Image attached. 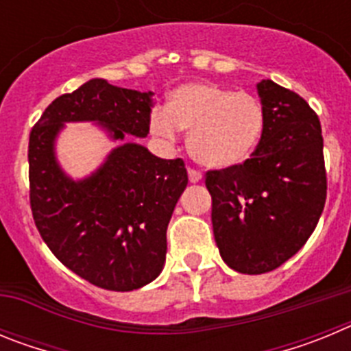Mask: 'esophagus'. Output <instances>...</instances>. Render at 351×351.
Returning <instances> with one entry per match:
<instances>
[{"label":"esophagus","mask_w":351,"mask_h":351,"mask_svg":"<svg viewBox=\"0 0 351 351\" xmlns=\"http://www.w3.org/2000/svg\"><path fill=\"white\" fill-rule=\"evenodd\" d=\"M188 178H190V182H200L202 181V173L195 169H188Z\"/></svg>","instance_id":"obj_1"}]
</instances>
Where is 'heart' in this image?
<instances>
[{
  "label": "heart",
  "mask_w": 351,
  "mask_h": 351,
  "mask_svg": "<svg viewBox=\"0 0 351 351\" xmlns=\"http://www.w3.org/2000/svg\"><path fill=\"white\" fill-rule=\"evenodd\" d=\"M262 104L250 93L209 82L184 84L169 95L165 110L151 114L154 137L172 144L188 132L191 156L213 170L243 165L258 147L263 133Z\"/></svg>",
  "instance_id": "b5f03b06"
}]
</instances>
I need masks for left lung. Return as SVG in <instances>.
I'll list each match as a JSON object with an SVG mask.
<instances>
[{"mask_svg": "<svg viewBox=\"0 0 351 351\" xmlns=\"http://www.w3.org/2000/svg\"><path fill=\"white\" fill-rule=\"evenodd\" d=\"M256 89L265 121L258 147L243 165L206 173L219 255L243 274L271 272L295 255L327 198L316 112L302 96L269 79Z\"/></svg>", "mask_w": 351, "mask_h": 351, "instance_id": "left-lung-1", "label": "left lung"}]
</instances>
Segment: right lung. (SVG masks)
I'll return each mask as SVG.
<instances>
[{
	"mask_svg": "<svg viewBox=\"0 0 351 351\" xmlns=\"http://www.w3.org/2000/svg\"><path fill=\"white\" fill-rule=\"evenodd\" d=\"M153 91L91 79L58 96L29 133V204L40 235L63 265L95 287L137 290L156 280L167 226L188 184L181 158L161 160L123 144L93 176L73 181L60 169L54 141L64 123L96 121L114 141L147 137Z\"/></svg>",
	"mask_w": 351,
	"mask_h": 351,
	"instance_id": "right-lung-1",
	"label": "right lung"
}]
</instances>
